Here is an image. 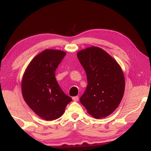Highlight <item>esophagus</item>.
<instances>
[{"mask_svg": "<svg viewBox=\"0 0 151 151\" xmlns=\"http://www.w3.org/2000/svg\"><path fill=\"white\" fill-rule=\"evenodd\" d=\"M72 99H73V101H78V96H75V97H73Z\"/></svg>", "mask_w": 151, "mask_h": 151, "instance_id": "34e87169", "label": "esophagus"}]
</instances>
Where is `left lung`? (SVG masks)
I'll list each match as a JSON object with an SVG mask.
<instances>
[{
    "label": "left lung",
    "mask_w": 151,
    "mask_h": 151,
    "mask_svg": "<svg viewBox=\"0 0 151 151\" xmlns=\"http://www.w3.org/2000/svg\"><path fill=\"white\" fill-rule=\"evenodd\" d=\"M77 57L87 79L80 101L92 117L105 118L114 112L123 98L125 78L122 69L112 57L97 46L80 50Z\"/></svg>",
    "instance_id": "1"
}]
</instances>
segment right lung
Returning <instances> with one entry per match:
<instances>
[{
    "label": "right lung",
    "mask_w": 151,
    "mask_h": 151,
    "mask_svg": "<svg viewBox=\"0 0 151 151\" xmlns=\"http://www.w3.org/2000/svg\"><path fill=\"white\" fill-rule=\"evenodd\" d=\"M65 55L62 50H45L30 61L22 77V92L25 103L46 121L60 117L72 101L55 78V71Z\"/></svg>",
    "instance_id": "obj_1"
}]
</instances>
